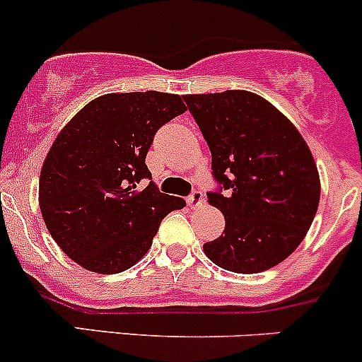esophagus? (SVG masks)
Returning <instances> with one entry per match:
<instances>
[{"label": "esophagus", "mask_w": 362, "mask_h": 362, "mask_svg": "<svg viewBox=\"0 0 362 362\" xmlns=\"http://www.w3.org/2000/svg\"><path fill=\"white\" fill-rule=\"evenodd\" d=\"M204 202V196L202 191H192V194L187 198V204L191 208H199Z\"/></svg>", "instance_id": "obj_1"}]
</instances>
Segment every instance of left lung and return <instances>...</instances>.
<instances>
[{"label": "left lung", "instance_id": "1", "mask_svg": "<svg viewBox=\"0 0 362 362\" xmlns=\"http://www.w3.org/2000/svg\"><path fill=\"white\" fill-rule=\"evenodd\" d=\"M211 152V173L226 194L208 203L226 218L224 233L203 245L228 272L261 273L298 249L320 199L308 145L269 101L250 90L184 96Z\"/></svg>", "mask_w": 362, "mask_h": 362}]
</instances>
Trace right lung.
<instances>
[{
  "label": "right lung",
  "instance_id": "add662e5",
  "mask_svg": "<svg viewBox=\"0 0 362 362\" xmlns=\"http://www.w3.org/2000/svg\"><path fill=\"white\" fill-rule=\"evenodd\" d=\"M187 110L178 94L112 93L59 131L40 173L47 229L69 259L101 275L126 272L152 245L160 221L185 202L159 192L145 158L156 131Z\"/></svg>",
  "mask_w": 362,
  "mask_h": 362
}]
</instances>
